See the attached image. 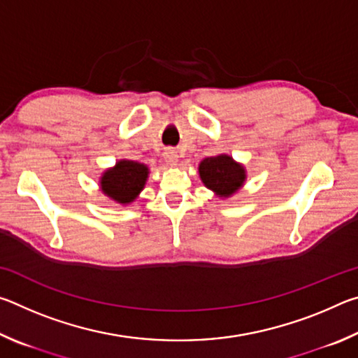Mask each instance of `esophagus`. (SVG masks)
<instances>
[{"label":"esophagus","instance_id":"1","mask_svg":"<svg viewBox=\"0 0 358 358\" xmlns=\"http://www.w3.org/2000/svg\"><path fill=\"white\" fill-rule=\"evenodd\" d=\"M164 159L169 166H177L178 164V153L177 150L173 148H167L164 151Z\"/></svg>","mask_w":358,"mask_h":358}]
</instances>
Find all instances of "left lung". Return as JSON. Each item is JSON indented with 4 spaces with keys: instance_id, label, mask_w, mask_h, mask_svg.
I'll use <instances>...</instances> for the list:
<instances>
[{
    "instance_id": "left-lung-1",
    "label": "left lung",
    "mask_w": 358,
    "mask_h": 358,
    "mask_svg": "<svg viewBox=\"0 0 358 358\" xmlns=\"http://www.w3.org/2000/svg\"><path fill=\"white\" fill-rule=\"evenodd\" d=\"M199 177L205 187L213 191L217 197L229 199L245 186L248 175L241 162L222 153L202 159L199 164Z\"/></svg>"
}]
</instances>
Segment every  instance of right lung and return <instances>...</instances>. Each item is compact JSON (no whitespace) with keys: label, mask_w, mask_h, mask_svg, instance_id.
<instances>
[{"label":"right lung","mask_w":358,"mask_h":358,"mask_svg":"<svg viewBox=\"0 0 358 358\" xmlns=\"http://www.w3.org/2000/svg\"><path fill=\"white\" fill-rule=\"evenodd\" d=\"M150 169L142 162L120 159L99 177V189L120 205H129L141 196L147 185Z\"/></svg>","instance_id":"obj_1"}]
</instances>
